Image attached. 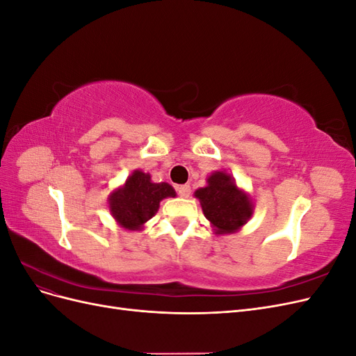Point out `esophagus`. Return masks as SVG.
Segmentation results:
<instances>
[{
    "label": "esophagus",
    "instance_id": "esophagus-1",
    "mask_svg": "<svg viewBox=\"0 0 356 356\" xmlns=\"http://www.w3.org/2000/svg\"><path fill=\"white\" fill-rule=\"evenodd\" d=\"M175 190H177L178 195L182 196V197H188V196H190V191H191L190 186H187V184H184V186H177Z\"/></svg>",
    "mask_w": 356,
    "mask_h": 356
}]
</instances>
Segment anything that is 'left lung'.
Here are the masks:
<instances>
[{"instance_id": "obj_1", "label": "left lung", "mask_w": 356, "mask_h": 356, "mask_svg": "<svg viewBox=\"0 0 356 356\" xmlns=\"http://www.w3.org/2000/svg\"><path fill=\"white\" fill-rule=\"evenodd\" d=\"M195 196L200 200L204 217L212 222L217 234L241 229L252 213V203L225 172L212 174L208 186L196 190Z\"/></svg>"}]
</instances>
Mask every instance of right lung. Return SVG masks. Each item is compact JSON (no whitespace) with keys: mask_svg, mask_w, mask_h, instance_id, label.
Wrapping results in <instances>:
<instances>
[{"mask_svg":"<svg viewBox=\"0 0 356 356\" xmlns=\"http://www.w3.org/2000/svg\"><path fill=\"white\" fill-rule=\"evenodd\" d=\"M165 197H175V190L166 182L154 184L148 174L135 170L127 178L124 187L111 195L110 211L122 227L138 230L154 217L160 200Z\"/></svg>","mask_w":356,"mask_h":356,"instance_id":"right-lung-1","label":"right lung"}]
</instances>
